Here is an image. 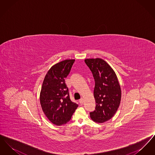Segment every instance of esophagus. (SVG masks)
Here are the masks:
<instances>
[{
    "instance_id": "esophagus-1",
    "label": "esophagus",
    "mask_w": 155,
    "mask_h": 155,
    "mask_svg": "<svg viewBox=\"0 0 155 155\" xmlns=\"http://www.w3.org/2000/svg\"><path fill=\"white\" fill-rule=\"evenodd\" d=\"M79 102L80 104H82L83 102H84V99L83 98H81L80 99V101H79Z\"/></svg>"
}]
</instances>
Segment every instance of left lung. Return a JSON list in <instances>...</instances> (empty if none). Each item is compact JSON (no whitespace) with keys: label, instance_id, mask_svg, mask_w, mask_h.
<instances>
[{"label":"left lung","instance_id":"1","mask_svg":"<svg viewBox=\"0 0 155 155\" xmlns=\"http://www.w3.org/2000/svg\"><path fill=\"white\" fill-rule=\"evenodd\" d=\"M85 63L95 82L94 95L96 107L95 110L90 112V117L94 121L102 123L112 118L117 110L121 101V88L115 72L104 60L87 59Z\"/></svg>","mask_w":155,"mask_h":155}]
</instances>
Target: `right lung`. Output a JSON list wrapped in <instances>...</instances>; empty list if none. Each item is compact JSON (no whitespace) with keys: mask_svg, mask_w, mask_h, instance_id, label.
<instances>
[{"mask_svg":"<svg viewBox=\"0 0 155 155\" xmlns=\"http://www.w3.org/2000/svg\"><path fill=\"white\" fill-rule=\"evenodd\" d=\"M74 59L65 60L54 64L45 75L40 93V103L45 116L53 124L68 123L78 107L69 95L65 78L69 74Z\"/></svg>","mask_w":155,"mask_h":155,"instance_id":"add662e5","label":"right lung"}]
</instances>
